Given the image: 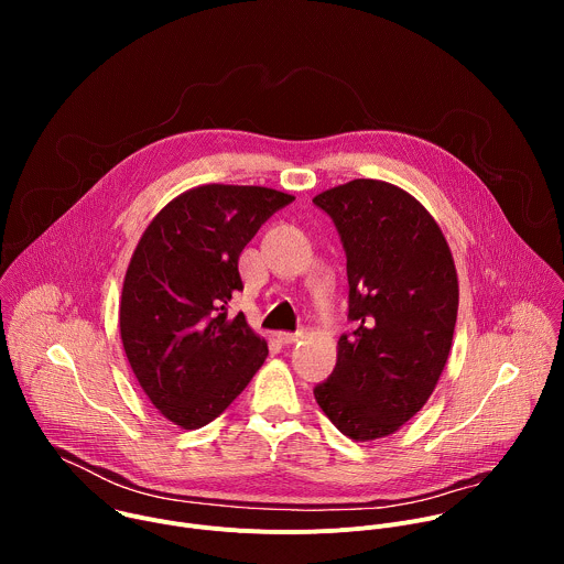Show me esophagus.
<instances>
[{"mask_svg":"<svg viewBox=\"0 0 564 564\" xmlns=\"http://www.w3.org/2000/svg\"><path fill=\"white\" fill-rule=\"evenodd\" d=\"M301 337H303V333H279V335H276V339H279L281 344H285V346H288V344H296Z\"/></svg>","mask_w":564,"mask_h":564,"instance_id":"obj_1","label":"esophagus"}]
</instances>
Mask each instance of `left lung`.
Segmentation results:
<instances>
[{"instance_id": "left-lung-1", "label": "left lung", "mask_w": 564, "mask_h": 564, "mask_svg": "<svg viewBox=\"0 0 564 564\" xmlns=\"http://www.w3.org/2000/svg\"><path fill=\"white\" fill-rule=\"evenodd\" d=\"M346 250L352 335L314 399L355 442L388 437L433 394L451 355L459 285L429 209L397 185L357 178L312 198Z\"/></svg>"}]
</instances>
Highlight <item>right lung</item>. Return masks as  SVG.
I'll use <instances>...</instances> for the list:
<instances>
[{"label":"right lung","instance_id":"right-lung-1","mask_svg":"<svg viewBox=\"0 0 564 564\" xmlns=\"http://www.w3.org/2000/svg\"><path fill=\"white\" fill-rule=\"evenodd\" d=\"M294 196L257 185H200L160 209L129 261L120 339L151 404L194 431L246 390L268 344L227 303L243 290L238 257Z\"/></svg>","mask_w":564,"mask_h":564}]
</instances>
